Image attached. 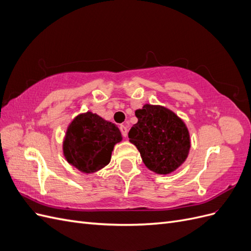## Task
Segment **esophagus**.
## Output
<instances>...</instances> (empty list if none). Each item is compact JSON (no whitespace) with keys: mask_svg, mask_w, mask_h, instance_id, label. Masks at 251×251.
I'll use <instances>...</instances> for the list:
<instances>
[{"mask_svg":"<svg viewBox=\"0 0 251 251\" xmlns=\"http://www.w3.org/2000/svg\"><path fill=\"white\" fill-rule=\"evenodd\" d=\"M119 128H120V132H121V134H123L124 137H126V136H127V127L124 125H121Z\"/></svg>","mask_w":251,"mask_h":251,"instance_id":"34e87169","label":"esophagus"}]
</instances>
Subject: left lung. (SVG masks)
Masks as SVG:
<instances>
[{
    "instance_id": "left-lung-1",
    "label": "left lung",
    "mask_w": 251,
    "mask_h": 251,
    "mask_svg": "<svg viewBox=\"0 0 251 251\" xmlns=\"http://www.w3.org/2000/svg\"><path fill=\"white\" fill-rule=\"evenodd\" d=\"M138 123L128 138L140 151L143 163L157 174H170L185 161L191 141L187 127L176 114L161 105L144 104L135 112Z\"/></svg>"
}]
</instances>
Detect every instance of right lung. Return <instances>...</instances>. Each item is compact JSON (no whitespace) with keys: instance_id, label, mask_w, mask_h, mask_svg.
Masks as SVG:
<instances>
[{"instance_id":"1","label":"right lung","mask_w":251,"mask_h":251,"mask_svg":"<svg viewBox=\"0 0 251 251\" xmlns=\"http://www.w3.org/2000/svg\"><path fill=\"white\" fill-rule=\"evenodd\" d=\"M121 141L115 124L87 112L68 127L64 141L67 161L82 173H94L109 164L114 146Z\"/></svg>"}]
</instances>
